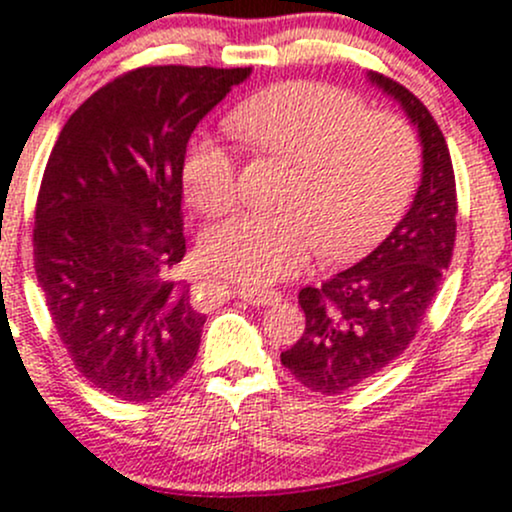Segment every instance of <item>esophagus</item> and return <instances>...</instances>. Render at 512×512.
Wrapping results in <instances>:
<instances>
[{
  "instance_id": "1",
  "label": "esophagus",
  "mask_w": 512,
  "mask_h": 512,
  "mask_svg": "<svg viewBox=\"0 0 512 512\" xmlns=\"http://www.w3.org/2000/svg\"><path fill=\"white\" fill-rule=\"evenodd\" d=\"M240 299H245L252 306H270L277 304L282 299V294L274 292V289H240Z\"/></svg>"
}]
</instances>
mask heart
<instances>
[{"label": "heart", "instance_id": "heart-1", "mask_svg": "<svg viewBox=\"0 0 512 512\" xmlns=\"http://www.w3.org/2000/svg\"><path fill=\"white\" fill-rule=\"evenodd\" d=\"M228 127L250 152L292 161L287 211L235 213L203 240L208 265L245 287L299 272L316 247L328 260L363 255L395 228L417 188L422 147L410 122L368 110L336 85H272L235 107ZM181 176L203 215L225 213L238 198V166L215 139L191 144Z\"/></svg>", "mask_w": 512, "mask_h": 512}]
</instances>
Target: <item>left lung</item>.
I'll return each instance as SVG.
<instances>
[{"label":"left lung","mask_w":512,"mask_h":512,"mask_svg":"<svg viewBox=\"0 0 512 512\" xmlns=\"http://www.w3.org/2000/svg\"><path fill=\"white\" fill-rule=\"evenodd\" d=\"M370 80L400 100L422 137V184L412 208L368 257L321 287H304L306 328L282 365L319 395H341L410 348L456 242V179L446 139L417 95L383 73Z\"/></svg>","instance_id":"1"}]
</instances>
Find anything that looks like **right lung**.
<instances>
[{
  "label": "right lung",
  "instance_id": "add662e5",
  "mask_svg": "<svg viewBox=\"0 0 512 512\" xmlns=\"http://www.w3.org/2000/svg\"><path fill=\"white\" fill-rule=\"evenodd\" d=\"M247 75L132 68L53 144L36 198V279L75 370L117 400H157L196 360L206 314L174 277L186 255L181 171L193 129Z\"/></svg>",
  "mask_w": 512,
  "mask_h": 512
}]
</instances>
